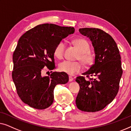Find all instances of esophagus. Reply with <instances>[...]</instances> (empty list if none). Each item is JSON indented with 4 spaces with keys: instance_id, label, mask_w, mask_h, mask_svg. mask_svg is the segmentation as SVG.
Returning <instances> with one entry per match:
<instances>
[{
    "instance_id": "1",
    "label": "esophagus",
    "mask_w": 131,
    "mask_h": 131,
    "mask_svg": "<svg viewBox=\"0 0 131 131\" xmlns=\"http://www.w3.org/2000/svg\"><path fill=\"white\" fill-rule=\"evenodd\" d=\"M73 78H72V77H71V76H69V82H72V81H73Z\"/></svg>"
}]
</instances>
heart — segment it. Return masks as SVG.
Returning <instances> with one entry per match:
<instances>
[{"instance_id": "b5f03b06", "label": "heart", "mask_w": 131, "mask_h": 131, "mask_svg": "<svg viewBox=\"0 0 131 131\" xmlns=\"http://www.w3.org/2000/svg\"><path fill=\"white\" fill-rule=\"evenodd\" d=\"M75 45L78 47L81 52L80 59L86 65H91L93 63L94 57L90 52V45L85 39L79 38L75 41ZM65 44L61 41L56 46L54 49V54L58 58H62L64 54ZM83 68L82 63L79 61H71L65 60L60 62L59 65V69L60 71L68 73V75H73L79 72Z\"/></svg>"}]
</instances>
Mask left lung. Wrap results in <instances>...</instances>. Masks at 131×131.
I'll list each match as a JSON object with an SVG mask.
<instances>
[{
  "label": "left lung",
  "mask_w": 131,
  "mask_h": 131,
  "mask_svg": "<svg viewBox=\"0 0 131 131\" xmlns=\"http://www.w3.org/2000/svg\"><path fill=\"white\" fill-rule=\"evenodd\" d=\"M82 35L89 38L95 54L94 63L82 73L84 77L76 78L80 85L76 104L84 112H95L102 110L115 98L119 91L122 75L121 58L118 47L113 38L99 28H80Z\"/></svg>",
  "instance_id": "left-lung-1"
}]
</instances>
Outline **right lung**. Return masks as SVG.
I'll use <instances>...</instances> for the list:
<instances>
[{"label": "right lung", "mask_w": 131, "mask_h": 131, "mask_svg": "<svg viewBox=\"0 0 131 131\" xmlns=\"http://www.w3.org/2000/svg\"><path fill=\"white\" fill-rule=\"evenodd\" d=\"M75 31L73 27L43 24L29 29L22 36L13 54L12 79L23 102L36 109H45L54 100L56 85L65 84L69 77L64 72H52L42 76L45 66L54 69L56 46Z\"/></svg>", "instance_id": "1"}]
</instances>
